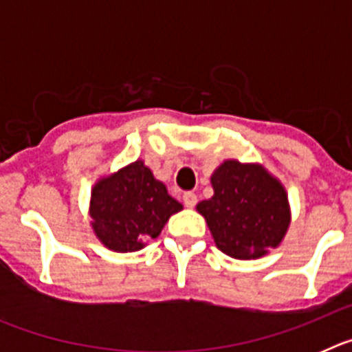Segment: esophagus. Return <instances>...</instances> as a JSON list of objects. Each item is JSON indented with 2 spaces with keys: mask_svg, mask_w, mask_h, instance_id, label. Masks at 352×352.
I'll return each mask as SVG.
<instances>
[{
  "mask_svg": "<svg viewBox=\"0 0 352 352\" xmlns=\"http://www.w3.org/2000/svg\"><path fill=\"white\" fill-rule=\"evenodd\" d=\"M183 203H185L186 208H194L197 204V195L194 192H185L183 194Z\"/></svg>",
  "mask_w": 352,
  "mask_h": 352,
  "instance_id": "1",
  "label": "esophagus"
}]
</instances>
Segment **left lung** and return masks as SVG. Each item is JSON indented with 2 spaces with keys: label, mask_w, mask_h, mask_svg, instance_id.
<instances>
[{
  "label": "left lung",
  "mask_w": 352,
  "mask_h": 352,
  "mask_svg": "<svg viewBox=\"0 0 352 352\" xmlns=\"http://www.w3.org/2000/svg\"><path fill=\"white\" fill-rule=\"evenodd\" d=\"M213 197L197 211L214 245L234 259H259L287 232L291 210L285 188L259 164L226 160L211 176Z\"/></svg>",
  "instance_id": "8db88e82"
}]
</instances>
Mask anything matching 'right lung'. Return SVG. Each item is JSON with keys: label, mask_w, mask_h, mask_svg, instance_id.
I'll list each match as a JSON object with an SVG mask.
<instances>
[{"label": "right lung", "mask_w": 352, "mask_h": 352, "mask_svg": "<svg viewBox=\"0 0 352 352\" xmlns=\"http://www.w3.org/2000/svg\"><path fill=\"white\" fill-rule=\"evenodd\" d=\"M179 210L182 204L142 160L98 179L89 203L96 238L114 252L141 250L146 239L157 238Z\"/></svg>", "instance_id": "add662e5"}]
</instances>
